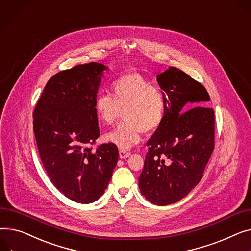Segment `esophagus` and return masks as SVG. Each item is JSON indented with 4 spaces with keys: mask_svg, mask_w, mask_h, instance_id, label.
<instances>
[{
    "mask_svg": "<svg viewBox=\"0 0 251 251\" xmlns=\"http://www.w3.org/2000/svg\"><path fill=\"white\" fill-rule=\"evenodd\" d=\"M119 155H120V158L124 159V158L129 157V156L131 155V153L128 152V151H126V150H124V149H120V150H119Z\"/></svg>",
    "mask_w": 251,
    "mask_h": 251,
    "instance_id": "obj_1",
    "label": "esophagus"
}]
</instances>
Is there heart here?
Returning a JSON list of instances; mask_svg holds the SVG:
<instances>
[{"label": "heart", "instance_id": "obj_1", "mask_svg": "<svg viewBox=\"0 0 251 251\" xmlns=\"http://www.w3.org/2000/svg\"><path fill=\"white\" fill-rule=\"evenodd\" d=\"M112 94L99 93L94 102L98 119L111 125L121 115L125 119L114 130L107 132L104 140L121 149H129L140 141L144 131L157 129L163 121L166 100L163 91L152 86L144 76L129 73L115 78Z\"/></svg>", "mask_w": 251, "mask_h": 251}]
</instances>
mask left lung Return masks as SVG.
<instances>
[{
  "label": "left lung",
  "instance_id": "1",
  "mask_svg": "<svg viewBox=\"0 0 251 251\" xmlns=\"http://www.w3.org/2000/svg\"><path fill=\"white\" fill-rule=\"evenodd\" d=\"M157 82L165 95V114L146 143L139 189L150 203L166 206L185 198L202 179L215 147V116L207 107L205 87L186 73L170 66Z\"/></svg>",
  "mask_w": 251,
  "mask_h": 251
}]
</instances>
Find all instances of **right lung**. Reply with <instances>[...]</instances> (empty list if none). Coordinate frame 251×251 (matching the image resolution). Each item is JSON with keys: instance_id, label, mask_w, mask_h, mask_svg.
<instances>
[{"instance_id": "1", "label": "right lung", "mask_w": 251, "mask_h": 251, "mask_svg": "<svg viewBox=\"0 0 251 251\" xmlns=\"http://www.w3.org/2000/svg\"><path fill=\"white\" fill-rule=\"evenodd\" d=\"M102 63L75 65L50 78L33 113V130L44 170L66 198L90 204L111 180L119 151L113 143L93 150L100 136L95 98L101 83Z\"/></svg>"}]
</instances>
